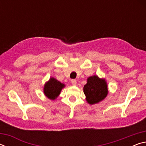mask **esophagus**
<instances>
[{"mask_svg":"<svg viewBox=\"0 0 146 146\" xmlns=\"http://www.w3.org/2000/svg\"><path fill=\"white\" fill-rule=\"evenodd\" d=\"M71 84H72V85L75 86L76 84V80H71Z\"/></svg>","mask_w":146,"mask_h":146,"instance_id":"obj_1","label":"esophagus"}]
</instances>
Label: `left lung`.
I'll return each mask as SVG.
<instances>
[{
	"instance_id": "1",
	"label": "left lung",
	"mask_w": 146,
	"mask_h": 146,
	"mask_svg": "<svg viewBox=\"0 0 146 146\" xmlns=\"http://www.w3.org/2000/svg\"><path fill=\"white\" fill-rule=\"evenodd\" d=\"M86 100L90 105L102 101L108 94V84L105 78H100L97 75L88 77L87 83L83 88Z\"/></svg>"
}]
</instances>
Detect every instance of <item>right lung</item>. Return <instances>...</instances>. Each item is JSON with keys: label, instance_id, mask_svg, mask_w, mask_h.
Masks as SVG:
<instances>
[{"label": "right lung", "instance_id": "obj_1", "mask_svg": "<svg viewBox=\"0 0 146 146\" xmlns=\"http://www.w3.org/2000/svg\"><path fill=\"white\" fill-rule=\"evenodd\" d=\"M65 84L53 77H50L44 86L43 92L44 95L49 99L54 100L57 98Z\"/></svg>", "mask_w": 146, "mask_h": 146}]
</instances>
